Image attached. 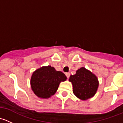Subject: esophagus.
<instances>
[{
	"label": "esophagus",
	"mask_w": 123,
	"mask_h": 123,
	"mask_svg": "<svg viewBox=\"0 0 123 123\" xmlns=\"http://www.w3.org/2000/svg\"><path fill=\"white\" fill-rule=\"evenodd\" d=\"M65 75H66L67 79H68V78L69 77V75H70V74H69V73H65Z\"/></svg>",
	"instance_id": "34e87169"
}]
</instances>
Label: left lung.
Instances as JSON below:
<instances>
[{"label":"left lung","instance_id":"obj_1","mask_svg":"<svg viewBox=\"0 0 123 123\" xmlns=\"http://www.w3.org/2000/svg\"><path fill=\"white\" fill-rule=\"evenodd\" d=\"M69 80L73 84L74 94L81 100L93 97L99 86L96 75L84 67L78 69L75 74L71 75Z\"/></svg>","mask_w":123,"mask_h":123}]
</instances>
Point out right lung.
Segmentation results:
<instances>
[{"mask_svg":"<svg viewBox=\"0 0 123 123\" xmlns=\"http://www.w3.org/2000/svg\"><path fill=\"white\" fill-rule=\"evenodd\" d=\"M66 79L64 73L57 71L52 67H43L33 73L31 78V86L38 97L48 98L55 93L59 83Z\"/></svg>","mask_w":123,"mask_h":123,"instance_id":"add662e5","label":"right lung"}]
</instances>
